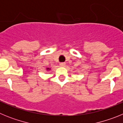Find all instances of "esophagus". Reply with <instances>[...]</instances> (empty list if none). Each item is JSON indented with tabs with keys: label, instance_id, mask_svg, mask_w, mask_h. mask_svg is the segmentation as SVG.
I'll use <instances>...</instances> for the list:
<instances>
[{
	"label": "esophagus",
	"instance_id": "esophagus-1",
	"mask_svg": "<svg viewBox=\"0 0 123 123\" xmlns=\"http://www.w3.org/2000/svg\"><path fill=\"white\" fill-rule=\"evenodd\" d=\"M65 65H66V63H64V62L60 63V67H65Z\"/></svg>",
	"mask_w": 123,
	"mask_h": 123
}]
</instances>
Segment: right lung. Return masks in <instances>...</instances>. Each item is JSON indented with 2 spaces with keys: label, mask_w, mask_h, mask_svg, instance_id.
Masks as SVG:
<instances>
[{
  "label": "right lung",
  "mask_w": 123,
  "mask_h": 123,
  "mask_svg": "<svg viewBox=\"0 0 123 123\" xmlns=\"http://www.w3.org/2000/svg\"><path fill=\"white\" fill-rule=\"evenodd\" d=\"M50 68H47V70H50Z\"/></svg>",
  "instance_id": "add662e5"
}]
</instances>
